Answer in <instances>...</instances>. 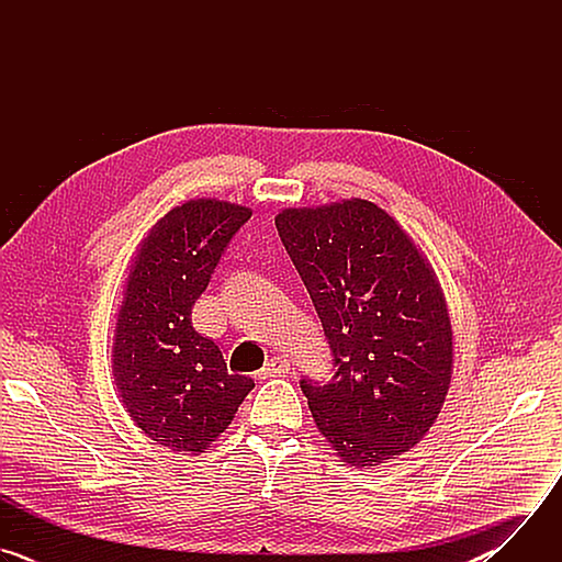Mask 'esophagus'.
I'll return each instance as SVG.
<instances>
[{
    "label": "esophagus",
    "instance_id": "1",
    "mask_svg": "<svg viewBox=\"0 0 562 562\" xmlns=\"http://www.w3.org/2000/svg\"><path fill=\"white\" fill-rule=\"evenodd\" d=\"M289 369H291V362H289L284 356H273V358L262 367V371L258 373V378H260V380H267V378L284 375V373H289Z\"/></svg>",
    "mask_w": 562,
    "mask_h": 562
}]
</instances>
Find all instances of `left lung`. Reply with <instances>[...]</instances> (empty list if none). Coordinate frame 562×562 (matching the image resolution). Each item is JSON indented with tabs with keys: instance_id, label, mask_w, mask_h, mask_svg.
Here are the masks:
<instances>
[{
	"instance_id": "8db88e82",
	"label": "left lung",
	"mask_w": 562,
	"mask_h": 562,
	"mask_svg": "<svg viewBox=\"0 0 562 562\" xmlns=\"http://www.w3.org/2000/svg\"><path fill=\"white\" fill-rule=\"evenodd\" d=\"M276 226L334 356L329 382L300 380L319 434L351 467L409 451L436 423L453 367L434 269L369 200L284 209Z\"/></svg>"
}]
</instances>
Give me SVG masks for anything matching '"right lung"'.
Wrapping results in <instances>:
<instances>
[{
	"mask_svg": "<svg viewBox=\"0 0 562 562\" xmlns=\"http://www.w3.org/2000/svg\"><path fill=\"white\" fill-rule=\"evenodd\" d=\"M251 209L191 200L159 220L131 265L113 342V375L131 420L155 445L202 453L256 382L228 373L191 308Z\"/></svg>",
	"mask_w": 562,
	"mask_h": 562,
	"instance_id": "obj_1",
	"label": "right lung"
}]
</instances>
